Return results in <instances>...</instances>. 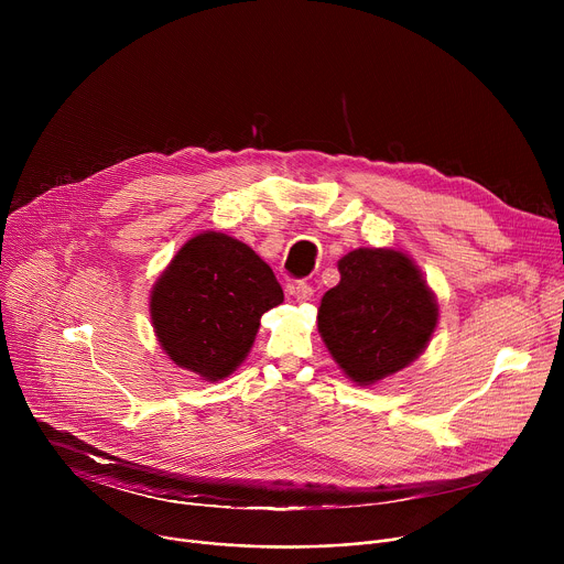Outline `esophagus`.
I'll use <instances>...</instances> for the list:
<instances>
[{"label":"esophagus","mask_w":564,"mask_h":564,"mask_svg":"<svg viewBox=\"0 0 564 564\" xmlns=\"http://www.w3.org/2000/svg\"><path fill=\"white\" fill-rule=\"evenodd\" d=\"M290 294H292L299 303H303V301H310V299L314 296V290H312L310 283L299 281V283H294V285H290Z\"/></svg>","instance_id":"obj_1"}]
</instances>
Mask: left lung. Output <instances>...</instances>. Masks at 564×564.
I'll return each mask as SVG.
<instances>
[{"mask_svg": "<svg viewBox=\"0 0 564 564\" xmlns=\"http://www.w3.org/2000/svg\"><path fill=\"white\" fill-rule=\"evenodd\" d=\"M341 281L321 299L318 333L344 372L375 383L409 366L437 326V303L401 252L359 248L339 261Z\"/></svg>", "mask_w": 564, "mask_h": 564, "instance_id": "left-lung-1", "label": "left lung"}]
</instances>
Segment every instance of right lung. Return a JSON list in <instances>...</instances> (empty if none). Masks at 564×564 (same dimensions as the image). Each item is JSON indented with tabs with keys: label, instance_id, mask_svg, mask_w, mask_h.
I'll use <instances>...</instances> for the list:
<instances>
[{
	"label": "right lung",
	"instance_id": "add662e5",
	"mask_svg": "<svg viewBox=\"0 0 564 564\" xmlns=\"http://www.w3.org/2000/svg\"><path fill=\"white\" fill-rule=\"evenodd\" d=\"M283 290L252 248L207 231L181 248L151 292V321L174 364L209 381L227 377L254 344Z\"/></svg>",
	"mask_w": 564,
	"mask_h": 564
}]
</instances>
